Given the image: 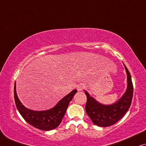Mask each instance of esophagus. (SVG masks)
I'll return each mask as SVG.
<instances>
[{
	"instance_id": "1",
	"label": "esophagus",
	"mask_w": 146,
	"mask_h": 146,
	"mask_svg": "<svg viewBox=\"0 0 146 146\" xmlns=\"http://www.w3.org/2000/svg\"><path fill=\"white\" fill-rule=\"evenodd\" d=\"M85 86L84 84H82V83L79 84V85L77 86V89L78 91H81L83 89H85Z\"/></svg>"
}]
</instances>
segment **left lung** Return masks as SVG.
Instances as JSON below:
<instances>
[{
	"mask_svg": "<svg viewBox=\"0 0 146 146\" xmlns=\"http://www.w3.org/2000/svg\"><path fill=\"white\" fill-rule=\"evenodd\" d=\"M124 65L127 74V88L120 99L111 104H103L98 102L93 96H90L84 90L87 96L86 112L92 122L96 126L107 127L112 126L120 120L128 111L132 103L133 96V85L130 73Z\"/></svg>",
	"mask_w": 146,
	"mask_h": 146,
	"instance_id": "8db88e82",
	"label": "left lung"
}]
</instances>
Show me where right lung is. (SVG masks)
<instances>
[{
  "label": "right lung",
  "instance_id": "right-lung-1",
  "mask_svg": "<svg viewBox=\"0 0 146 146\" xmlns=\"http://www.w3.org/2000/svg\"><path fill=\"white\" fill-rule=\"evenodd\" d=\"M76 89L73 90L70 93L64 96L56 104V105L49 110L37 111L24 106L18 97L16 90V83L14 84V94L16 108L28 124L35 128L42 130L49 131L56 128L60 124L66 112L69 102L77 93Z\"/></svg>",
  "mask_w": 146,
  "mask_h": 146
}]
</instances>
